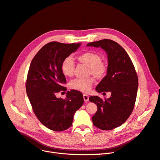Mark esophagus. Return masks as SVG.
Masks as SVG:
<instances>
[{"instance_id":"esophagus-1","label":"esophagus","mask_w":160,"mask_h":160,"mask_svg":"<svg viewBox=\"0 0 160 160\" xmlns=\"http://www.w3.org/2000/svg\"><path fill=\"white\" fill-rule=\"evenodd\" d=\"M83 100H84L85 102L88 101L89 100V96L87 94H83Z\"/></svg>"}]
</instances>
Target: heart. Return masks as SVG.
Wrapping results in <instances>:
<instances>
[{
	"label": "heart",
	"instance_id": "heart-1",
	"mask_svg": "<svg viewBox=\"0 0 160 160\" xmlns=\"http://www.w3.org/2000/svg\"><path fill=\"white\" fill-rule=\"evenodd\" d=\"M77 59L78 61L88 67L89 74L93 75L97 79L103 78L108 71L107 64L102 61L101 56L98 54L88 51L79 54ZM74 62L72 58L67 57L61 63V71L65 77H71L74 74ZM95 82L93 77L85 79L76 78L71 81L69 86L71 89L87 93L91 89Z\"/></svg>",
	"mask_w": 160,
	"mask_h": 160
}]
</instances>
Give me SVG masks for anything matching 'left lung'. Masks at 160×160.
<instances>
[{
	"instance_id": "obj_1",
	"label": "left lung",
	"mask_w": 160,
	"mask_h": 160,
	"mask_svg": "<svg viewBox=\"0 0 160 160\" xmlns=\"http://www.w3.org/2000/svg\"><path fill=\"white\" fill-rule=\"evenodd\" d=\"M87 46L102 48L108 54L107 75L97 85L96 91L111 92V97L103 100L98 96H91L89 100L97 106V111L92 117L93 124L102 130H110L122 124L133 110L138 75L128 54L117 42L104 39Z\"/></svg>"
}]
</instances>
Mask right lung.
<instances>
[{"mask_svg":"<svg viewBox=\"0 0 160 160\" xmlns=\"http://www.w3.org/2000/svg\"><path fill=\"white\" fill-rule=\"evenodd\" d=\"M80 45L50 42L31 62L26 82L27 93L37 118L50 130L60 132L69 128L76 111L83 103L81 92L74 89L67 92L65 99L56 97L58 92L66 91L63 85L67 82L61 63Z\"/></svg>","mask_w":160,"mask_h":160,"instance_id":"add662e5","label":"right lung"}]
</instances>
